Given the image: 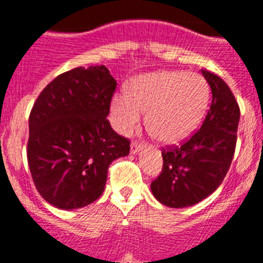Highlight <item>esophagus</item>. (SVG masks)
<instances>
[{"mask_svg": "<svg viewBox=\"0 0 263 263\" xmlns=\"http://www.w3.org/2000/svg\"><path fill=\"white\" fill-rule=\"evenodd\" d=\"M142 147V143H139L138 141H134V142H132V145H130V152H132V154H136V153L139 152V148Z\"/></svg>", "mask_w": 263, "mask_h": 263, "instance_id": "1", "label": "esophagus"}]
</instances>
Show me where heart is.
I'll return each instance as SVG.
<instances>
[{
    "label": "heart",
    "instance_id": "b5f03b06",
    "mask_svg": "<svg viewBox=\"0 0 263 263\" xmlns=\"http://www.w3.org/2000/svg\"><path fill=\"white\" fill-rule=\"evenodd\" d=\"M210 99L205 79L197 73L160 71L139 76L127 95L118 93L110 105L111 122L121 134L133 133L146 111L148 133L162 143H176L194 133Z\"/></svg>",
    "mask_w": 263,
    "mask_h": 263
}]
</instances>
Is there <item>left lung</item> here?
Instances as JSON below:
<instances>
[{"instance_id": "1", "label": "left lung", "mask_w": 263, "mask_h": 263, "mask_svg": "<svg viewBox=\"0 0 263 263\" xmlns=\"http://www.w3.org/2000/svg\"><path fill=\"white\" fill-rule=\"evenodd\" d=\"M201 72L212 90L203 125L180 146L163 147L162 173L152 182L155 199L170 208L194 205L215 192L236 150L240 106L221 78Z\"/></svg>"}]
</instances>
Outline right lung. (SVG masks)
<instances>
[{"label":"right lung","mask_w":263,"mask_h":263,"mask_svg":"<svg viewBox=\"0 0 263 263\" xmlns=\"http://www.w3.org/2000/svg\"><path fill=\"white\" fill-rule=\"evenodd\" d=\"M117 81L105 66L78 67L42 90L29 117L27 162L39 195L60 210H76L104 192L108 168L126 157L130 141L111 129Z\"/></svg>","instance_id":"1"}]
</instances>
